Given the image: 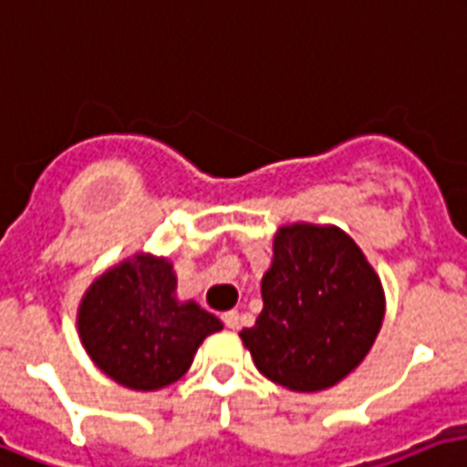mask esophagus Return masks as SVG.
<instances>
[{
  "label": "esophagus",
  "mask_w": 467,
  "mask_h": 467,
  "mask_svg": "<svg viewBox=\"0 0 467 467\" xmlns=\"http://www.w3.org/2000/svg\"><path fill=\"white\" fill-rule=\"evenodd\" d=\"M221 320H223V325L229 329H238V325H241V315H238L236 310H229V313L221 315Z\"/></svg>",
  "instance_id": "1"
}]
</instances>
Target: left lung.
<instances>
[{"instance_id": "8db88e82", "label": "left lung", "mask_w": 467, "mask_h": 467, "mask_svg": "<svg viewBox=\"0 0 467 467\" xmlns=\"http://www.w3.org/2000/svg\"><path fill=\"white\" fill-rule=\"evenodd\" d=\"M261 296V315L241 339L263 377L290 391H322L345 379L384 320L379 275L337 226H283Z\"/></svg>"}]
</instances>
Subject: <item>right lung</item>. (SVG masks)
<instances>
[{
    "label": "right lung",
    "mask_w": 467,
    "mask_h": 467,
    "mask_svg": "<svg viewBox=\"0 0 467 467\" xmlns=\"http://www.w3.org/2000/svg\"><path fill=\"white\" fill-rule=\"evenodd\" d=\"M223 327L194 300H177L167 258L132 255L88 287L80 342L100 371L135 391L170 387L192 367L204 337Z\"/></svg>",
    "instance_id": "1"
}]
</instances>
